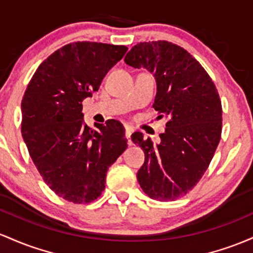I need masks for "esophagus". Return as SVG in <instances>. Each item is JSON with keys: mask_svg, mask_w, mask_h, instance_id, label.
<instances>
[{"mask_svg": "<svg viewBox=\"0 0 253 253\" xmlns=\"http://www.w3.org/2000/svg\"><path fill=\"white\" fill-rule=\"evenodd\" d=\"M131 134H132V131L129 128H126V133H125V135H126V139H127V144H128L129 146L132 145L133 141L131 139Z\"/></svg>", "mask_w": 253, "mask_h": 253, "instance_id": "34e87169", "label": "esophagus"}]
</instances>
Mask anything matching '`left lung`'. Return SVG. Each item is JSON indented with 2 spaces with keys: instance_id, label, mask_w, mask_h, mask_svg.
I'll use <instances>...</instances> for the list:
<instances>
[{
  "instance_id": "1",
  "label": "left lung",
  "mask_w": 253,
  "mask_h": 253,
  "mask_svg": "<svg viewBox=\"0 0 253 253\" xmlns=\"http://www.w3.org/2000/svg\"><path fill=\"white\" fill-rule=\"evenodd\" d=\"M125 62L154 74L157 92L152 107L157 119H168L160 144L144 140L140 132L132 134L145 154L138 182L150 198L175 201L202 179L220 143V96L201 63L170 42L138 43Z\"/></svg>"
}]
</instances>
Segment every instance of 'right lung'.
I'll return each instance as SVG.
<instances>
[{
    "mask_svg": "<svg viewBox=\"0 0 253 253\" xmlns=\"http://www.w3.org/2000/svg\"><path fill=\"white\" fill-rule=\"evenodd\" d=\"M127 46L76 42L41 63L21 101V133L36 168L59 197L91 203L105 187L110 166L127 149L119 121L84 122L82 102L99 85Z\"/></svg>",
    "mask_w": 253,
    "mask_h": 253,
    "instance_id": "obj_1",
    "label": "right lung"
}]
</instances>
